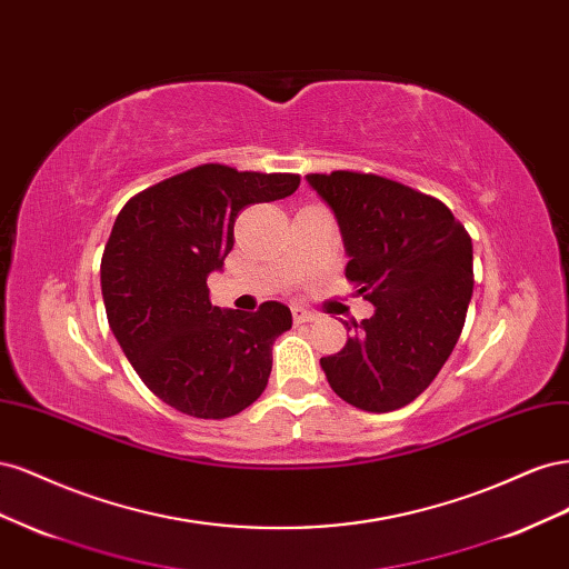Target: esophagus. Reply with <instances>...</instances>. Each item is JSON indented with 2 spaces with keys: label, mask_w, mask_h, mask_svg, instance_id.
<instances>
[{
  "label": "esophagus",
  "mask_w": 569,
  "mask_h": 569,
  "mask_svg": "<svg viewBox=\"0 0 569 569\" xmlns=\"http://www.w3.org/2000/svg\"><path fill=\"white\" fill-rule=\"evenodd\" d=\"M291 316H295V322H297V325L313 322V320H316V316H313L311 311H306V308H295V311H291Z\"/></svg>",
  "instance_id": "1"
}]
</instances>
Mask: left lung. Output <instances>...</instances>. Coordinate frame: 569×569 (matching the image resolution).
<instances>
[{
  "label": "left lung",
  "instance_id": "obj_1",
  "mask_svg": "<svg viewBox=\"0 0 569 569\" xmlns=\"http://www.w3.org/2000/svg\"><path fill=\"white\" fill-rule=\"evenodd\" d=\"M306 178L337 216L347 280L375 306L339 353L320 358L327 382L360 410H399L432 385L462 332L472 239L449 206L403 182L360 170Z\"/></svg>",
  "mask_w": 569,
  "mask_h": 569
}]
</instances>
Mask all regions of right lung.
Wrapping results in <instances>:
<instances>
[{
  "mask_svg": "<svg viewBox=\"0 0 569 569\" xmlns=\"http://www.w3.org/2000/svg\"><path fill=\"white\" fill-rule=\"evenodd\" d=\"M299 182L203 163L142 189L113 222L101 256L109 325L142 382L184 416L232 418L268 385L289 308L220 311L206 278L232 251L239 211L295 194Z\"/></svg>",
  "mask_w": 569,
  "mask_h": 569,
  "instance_id": "add662e5",
  "label": "right lung"
}]
</instances>
